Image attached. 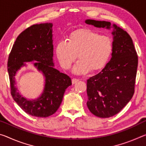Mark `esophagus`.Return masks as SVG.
Listing matches in <instances>:
<instances>
[{"mask_svg":"<svg viewBox=\"0 0 146 146\" xmlns=\"http://www.w3.org/2000/svg\"><path fill=\"white\" fill-rule=\"evenodd\" d=\"M71 82H72L73 84H75L76 82H78V79H76V78H73L72 80H71Z\"/></svg>","mask_w":146,"mask_h":146,"instance_id":"esophagus-1","label":"esophagus"}]
</instances>
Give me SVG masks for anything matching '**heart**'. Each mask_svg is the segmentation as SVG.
Instances as JSON below:
<instances>
[{"label":"heart","mask_w":146,"mask_h":146,"mask_svg":"<svg viewBox=\"0 0 146 146\" xmlns=\"http://www.w3.org/2000/svg\"><path fill=\"white\" fill-rule=\"evenodd\" d=\"M113 50L111 38L89 29L73 32L70 40L60 39L56 46V54L64 69L70 68L78 57L73 68L76 75H84L91 70L103 68L108 63Z\"/></svg>","instance_id":"obj_1"}]
</instances>
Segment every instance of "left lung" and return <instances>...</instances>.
Returning <instances> with one entry per match:
<instances>
[{
  "instance_id": "left-lung-1",
  "label": "left lung",
  "mask_w": 146,
  "mask_h": 146,
  "mask_svg": "<svg viewBox=\"0 0 146 146\" xmlns=\"http://www.w3.org/2000/svg\"><path fill=\"white\" fill-rule=\"evenodd\" d=\"M85 23L98 28L112 29L111 58L100 72L87 81V106L100 118L113 117L131 99L138 67V56L126 31L110 22L87 19Z\"/></svg>"
}]
</instances>
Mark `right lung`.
I'll use <instances>...</instances> for the list:
<instances>
[{"label": "right lung", "mask_w": 146, "mask_h": 146, "mask_svg": "<svg viewBox=\"0 0 146 146\" xmlns=\"http://www.w3.org/2000/svg\"><path fill=\"white\" fill-rule=\"evenodd\" d=\"M53 24L42 23L29 27L19 35L11 49L8 60V72L12 97L22 110L36 117H48L60 107L64 94L71 80L55 68L53 61ZM34 66L44 76L43 93L35 100H28L18 92L16 75L26 62Z\"/></svg>", "instance_id": "obj_1"}]
</instances>
